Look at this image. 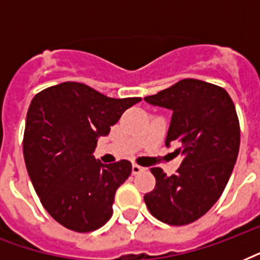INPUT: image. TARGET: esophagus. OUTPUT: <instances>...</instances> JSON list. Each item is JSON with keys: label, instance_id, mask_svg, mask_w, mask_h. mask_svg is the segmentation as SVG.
<instances>
[{"label": "esophagus", "instance_id": "esophagus-1", "mask_svg": "<svg viewBox=\"0 0 260 260\" xmlns=\"http://www.w3.org/2000/svg\"><path fill=\"white\" fill-rule=\"evenodd\" d=\"M142 171H144V167L139 166V165H136V163H134V165H132V174H134V175H136V174H140Z\"/></svg>", "mask_w": 260, "mask_h": 260}]
</instances>
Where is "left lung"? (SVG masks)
<instances>
[{
	"label": "left lung",
	"mask_w": 260,
	"mask_h": 260,
	"mask_svg": "<svg viewBox=\"0 0 260 260\" xmlns=\"http://www.w3.org/2000/svg\"><path fill=\"white\" fill-rule=\"evenodd\" d=\"M173 110L166 146L183 156L177 173L167 177L152 167L155 189L144 196L150 213L169 225H186L217 202L238 159L240 125L234 101L225 90L200 79H182L144 98Z\"/></svg>",
	"instance_id": "left-lung-1"
}]
</instances>
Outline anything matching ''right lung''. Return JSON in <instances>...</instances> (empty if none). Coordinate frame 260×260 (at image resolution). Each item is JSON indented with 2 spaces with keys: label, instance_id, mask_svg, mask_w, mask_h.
<instances>
[{
  "label": "right lung",
  "instance_id": "add662e5",
  "mask_svg": "<svg viewBox=\"0 0 260 260\" xmlns=\"http://www.w3.org/2000/svg\"><path fill=\"white\" fill-rule=\"evenodd\" d=\"M139 101L106 97L79 82L59 83L34 97L26 113L24 159L42 205L59 224L91 232L112 217L116 190L132 165H104L93 152L98 138Z\"/></svg>",
  "mask_w": 260,
  "mask_h": 260
}]
</instances>
